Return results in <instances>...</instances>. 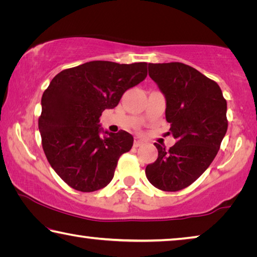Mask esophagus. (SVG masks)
<instances>
[{"instance_id":"obj_1","label":"esophagus","mask_w":257,"mask_h":257,"mask_svg":"<svg viewBox=\"0 0 257 257\" xmlns=\"http://www.w3.org/2000/svg\"><path fill=\"white\" fill-rule=\"evenodd\" d=\"M142 145H144V142H143L142 139H139V138H135L134 146L135 147H139V146H142Z\"/></svg>"}]
</instances>
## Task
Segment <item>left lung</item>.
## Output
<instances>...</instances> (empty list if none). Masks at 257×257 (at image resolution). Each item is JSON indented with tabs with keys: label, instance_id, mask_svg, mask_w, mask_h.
Wrapping results in <instances>:
<instances>
[{
	"label": "left lung",
	"instance_id": "obj_1",
	"mask_svg": "<svg viewBox=\"0 0 257 257\" xmlns=\"http://www.w3.org/2000/svg\"><path fill=\"white\" fill-rule=\"evenodd\" d=\"M149 75L167 101L165 118L177 143H155L159 156L146 167L152 185L164 191L186 188L202 176L228 129L227 101L215 81L180 62L149 63Z\"/></svg>",
	"mask_w": 257,
	"mask_h": 257
}]
</instances>
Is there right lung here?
<instances>
[{
  "label": "right lung",
  "instance_id": "1",
  "mask_svg": "<svg viewBox=\"0 0 257 257\" xmlns=\"http://www.w3.org/2000/svg\"><path fill=\"white\" fill-rule=\"evenodd\" d=\"M146 76V62L90 61L61 71L50 82L38 119L42 145L51 167L73 189L90 193L110 184L134 137L124 130L104 132L99 116Z\"/></svg>",
  "mask_w": 257,
  "mask_h": 257
}]
</instances>
